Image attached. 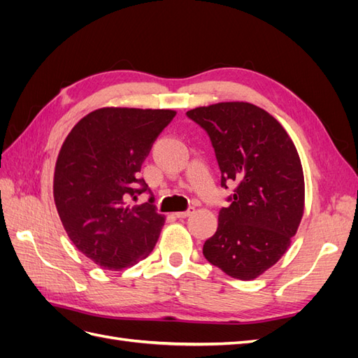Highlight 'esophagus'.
I'll return each mask as SVG.
<instances>
[{
    "label": "esophagus",
    "instance_id": "esophagus-1",
    "mask_svg": "<svg viewBox=\"0 0 358 358\" xmlns=\"http://www.w3.org/2000/svg\"><path fill=\"white\" fill-rule=\"evenodd\" d=\"M191 213H194V208H192V206H189V208H188L187 210L178 212V213H176V216H178V218H187V216H189Z\"/></svg>",
    "mask_w": 358,
    "mask_h": 358
}]
</instances>
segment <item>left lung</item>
<instances>
[{"label": "left lung", "instance_id": "1", "mask_svg": "<svg viewBox=\"0 0 358 358\" xmlns=\"http://www.w3.org/2000/svg\"><path fill=\"white\" fill-rule=\"evenodd\" d=\"M187 116L208 133L221 187L234 185L203 255L231 278L249 280L285 254L305 206L297 149L276 119L249 103L197 107Z\"/></svg>", "mask_w": 358, "mask_h": 358}]
</instances>
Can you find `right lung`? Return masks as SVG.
Instances as JSON below:
<instances>
[{
    "instance_id": "1",
    "label": "right lung",
    "mask_w": 358,
    "mask_h": 358,
    "mask_svg": "<svg viewBox=\"0 0 358 358\" xmlns=\"http://www.w3.org/2000/svg\"><path fill=\"white\" fill-rule=\"evenodd\" d=\"M176 112L106 107L73 127L53 175V199L70 241L109 270L134 266L158 241L164 216L143 178L142 162ZM143 192V205L129 201Z\"/></svg>"
}]
</instances>
